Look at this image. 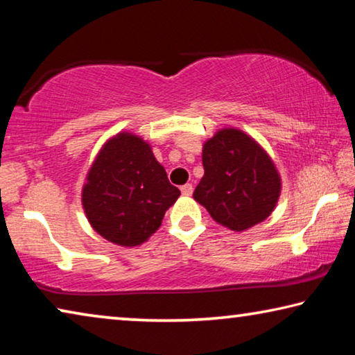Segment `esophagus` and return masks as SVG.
<instances>
[{
  "label": "esophagus",
  "instance_id": "esophagus-1",
  "mask_svg": "<svg viewBox=\"0 0 355 355\" xmlns=\"http://www.w3.org/2000/svg\"><path fill=\"white\" fill-rule=\"evenodd\" d=\"M180 189H182V194H183V196H191V194H192V191H194V188H192V184H191V183H186V184H183L182 188H180Z\"/></svg>",
  "mask_w": 355,
  "mask_h": 355
}]
</instances>
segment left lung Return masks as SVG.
<instances>
[{
  "label": "left lung",
  "instance_id": "1",
  "mask_svg": "<svg viewBox=\"0 0 355 355\" xmlns=\"http://www.w3.org/2000/svg\"><path fill=\"white\" fill-rule=\"evenodd\" d=\"M205 173L194 191L196 202L218 224L244 232L271 216L282 178L271 156L238 128H220L203 144Z\"/></svg>",
  "mask_w": 355,
  "mask_h": 355
}]
</instances>
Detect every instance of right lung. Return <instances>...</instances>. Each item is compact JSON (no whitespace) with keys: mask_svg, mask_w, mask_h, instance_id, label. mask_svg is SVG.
Listing matches in <instances>:
<instances>
[{"mask_svg":"<svg viewBox=\"0 0 355 355\" xmlns=\"http://www.w3.org/2000/svg\"><path fill=\"white\" fill-rule=\"evenodd\" d=\"M178 197L152 146L130 131H120L101 146L81 191L89 224L122 248L146 243Z\"/></svg>","mask_w":355,"mask_h":355,"instance_id":"right-lung-1","label":"right lung"}]
</instances>
